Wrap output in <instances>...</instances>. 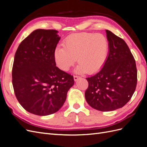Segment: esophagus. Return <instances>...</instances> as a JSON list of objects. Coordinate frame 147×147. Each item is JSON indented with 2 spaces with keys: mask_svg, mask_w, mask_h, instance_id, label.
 Instances as JSON below:
<instances>
[{
  "mask_svg": "<svg viewBox=\"0 0 147 147\" xmlns=\"http://www.w3.org/2000/svg\"><path fill=\"white\" fill-rule=\"evenodd\" d=\"M80 78H81L80 77H79V76H77V75H74V81H75V82L77 81V80H78V79Z\"/></svg>",
  "mask_w": 147,
  "mask_h": 147,
  "instance_id": "esophagus-1",
  "label": "esophagus"
}]
</instances>
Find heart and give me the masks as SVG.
Masks as SVG:
<instances>
[{"instance_id":"obj_1","label":"heart","mask_w":147,"mask_h":147,"mask_svg":"<svg viewBox=\"0 0 147 147\" xmlns=\"http://www.w3.org/2000/svg\"><path fill=\"white\" fill-rule=\"evenodd\" d=\"M109 51V43L105 35L83 32L67 38L64 47L56 48L54 56L57 66L62 70H69L77 57L78 72L94 74L103 67Z\"/></svg>"}]
</instances>
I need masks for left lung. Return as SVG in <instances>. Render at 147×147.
I'll use <instances>...</instances> for the list:
<instances>
[{"label": "left lung", "mask_w": 147, "mask_h": 147, "mask_svg": "<svg viewBox=\"0 0 147 147\" xmlns=\"http://www.w3.org/2000/svg\"><path fill=\"white\" fill-rule=\"evenodd\" d=\"M109 51L103 67L86 78L85 99L91 107L102 112L121 108L136 90L137 71L134 56L124 40L106 30Z\"/></svg>", "instance_id": "8db88e82"}]
</instances>
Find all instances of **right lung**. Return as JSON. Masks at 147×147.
<instances>
[{
    "mask_svg": "<svg viewBox=\"0 0 147 147\" xmlns=\"http://www.w3.org/2000/svg\"><path fill=\"white\" fill-rule=\"evenodd\" d=\"M57 32L35 30L15 55L12 83L16 99L26 111L39 116L57 112L74 84L73 76L56 66L54 53L61 38Z\"/></svg>",
    "mask_w": 147,
    "mask_h": 147,
    "instance_id": "add662e5",
    "label": "right lung"
}]
</instances>
